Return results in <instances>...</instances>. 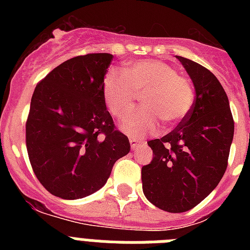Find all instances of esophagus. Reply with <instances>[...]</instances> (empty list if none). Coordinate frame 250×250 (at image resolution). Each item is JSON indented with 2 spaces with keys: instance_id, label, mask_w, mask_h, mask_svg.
I'll return each instance as SVG.
<instances>
[{
  "instance_id": "esophagus-1",
  "label": "esophagus",
  "mask_w": 250,
  "mask_h": 250,
  "mask_svg": "<svg viewBox=\"0 0 250 250\" xmlns=\"http://www.w3.org/2000/svg\"><path fill=\"white\" fill-rule=\"evenodd\" d=\"M141 144H143L141 141L135 140V139H130V145H131V150H132V151H135V150L138 149V147L140 146Z\"/></svg>"
}]
</instances>
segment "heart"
Instances as JSON below:
<instances>
[{
	"instance_id": "1",
	"label": "heart",
	"mask_w": 250,
	"mask_h": 250,
	"mask_svg": "<svg viewBox=\"0 0 250 250\" xmlns=\"http://www.w3.org/2000/svg\"><path fill=\"white\" fill-rule=\"evenodd\" d=\"M143 94V109L131 112L120 127L131 138H144L155 132L160 120L176 125L190 112L193 86L179 76L176 68L160 60H140L130 63L125 75L110 71L103 81V98L114 118H123Z\"/></svg>"
}]
</instances>
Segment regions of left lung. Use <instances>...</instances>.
<instances>
[{"label": "left lung", "instance_id": "8db88e82", "mask_svg": "<svg viewBox=\"0 0 250 250\" xmlns=\"http://www.w3.org/2000/svg\"><path fill=\"white\" fill-rule=\"evenodd\" d=\"M195 89L190 112L161 139L147 143L152 160L141 169L146 199L169 213L193 209L224 175L234 136L228 96L215 75L182 56Z\"/></svg>", "mask_w": 250, "mask_h": 250}]
</instances>
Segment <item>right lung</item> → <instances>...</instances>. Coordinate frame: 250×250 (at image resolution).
<instances>
[{
  "label": "right lung",
  "instance_id": "obj_1",
  "mask_svg": "<svg viewBox=\"0 0 250 250\" xmlns=\"http://www.w3.org/2000/svg\"><path fill=\"white\" fill-rule=\"evenodd\" d=\"M111 54H89L55 67L35 89L26 123L28 158L52 195L75 200L104 187L115 161L129 154L103 98Z\"/></svg>",
  "mask_w": 250,
  "mask_h": 250
}]
</instances>
